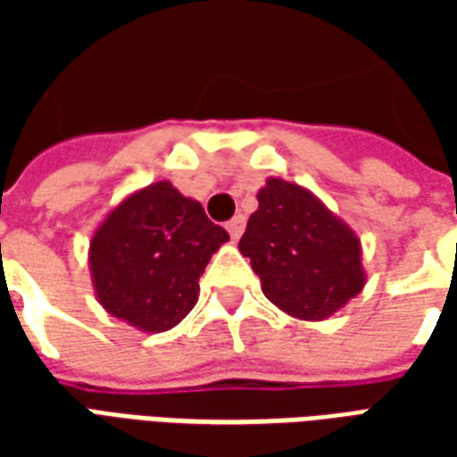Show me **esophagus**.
<instances>
[{
	"mask_svg": "<svg viewBox=\"0 0 457 457\" xmlns=\"http://www.w3.org/2000/svg\"><path fill=\"white\" fill-rule=\"evenodd\" d=\"M228 232L232 239L242 237V232H245V218L242 215H235V218L228 222Z\"/></svg>",
	"mask_w": 457,
	"mask_h": 457,
	"instance_id": "obj_1",
	"label": "esophagus"
}]
</instances>
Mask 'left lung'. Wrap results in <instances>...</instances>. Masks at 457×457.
<instances>
[{
  "mask_svg": "<svg viewBox=\"0 0 457 457\" xmlns=\"http://www.w3.org/2000/svg\"><path fill=\"white\" fill-rule=\"evenodd\" d=\"M239 239L264 296L298 320H326L367 284L354 229L311 190L267 179Z\"/></svg>",
  "mask_w": 457,
  "mask_h": 457,
  "instance_id": "left-lung-1",
  "label": "left lung"
}]
</instances>
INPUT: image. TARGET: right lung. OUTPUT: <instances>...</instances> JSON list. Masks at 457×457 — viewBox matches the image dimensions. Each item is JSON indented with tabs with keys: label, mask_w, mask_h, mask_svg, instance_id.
<instances>
[{
	"label": "right lung",
	"mask_w": 457,
	"mask_h": 457,
	"mask_svg": "<svg viewBox=\"0 0 457 457\" xmlns=\"http://www.w3.org/2000/svg\"><path fill=\"white\" fill-rule=\"evenodd\" d=\"M228 239L198 200L156 180L120 200L93 232L95 296L141 333L170 330L198 303L200 277Z\"/></svg>",
	"instance_id": "right-lung-1"
}]
</instances>
